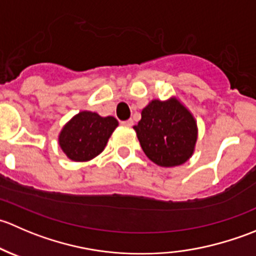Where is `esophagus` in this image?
<instances>
[{
  "instance_id": "1",
  "label": "esophagus",
  "mask_w": 256,
  "mask_h": 256,
  "mask_svg": "<svg viewBox=\"0 0 256 256\" xmlns=\"http://www.w3.org/2000/svg\"><path fill=\"white\" fill-rule=\"evenodd\" d=\"M121 124H122L124 126H128V128H131V126L134 125V120H132V118H130V120L122 121V122H121Z\"/></svg>"
}]
</instances>
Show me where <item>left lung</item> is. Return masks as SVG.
<instances>
[{
	"mask_svg": "<svg viewBox=\"0 0 256 256\" xmlns=\"http://www.w3.org/2000/svg\"><path fill=\"white\" fill-rule=\"evenodd\" d=\"M134 130L144 154L161 167L187 162L198 138L197 120L177 96L151 100Z\"/></svg>",
	"mask_w": 256,
	"mask_h": 256,
	"instance_id": "8db88e82",
	"label": "left lung"
}]
</instances>
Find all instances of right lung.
Masks as SVG:
<instances>
[{
    "label": "right lung",
    "mask_w": 256,
    "mask_h": 256,
    "mask_svg": "<svg viewBox=\"0 0 256 256\" xmlns=\"http://www.w3.org/2000/svg\"><path fill=\"white\" fill-rule=\"evenodd\" d=\"M118 126V121L114 116L102 118L99 114L84 110L62 128L58 135L59 147L72 161H90L104 151Z\"/></svg>",
    "instance_id": "obj_1"
}]
</instances>
